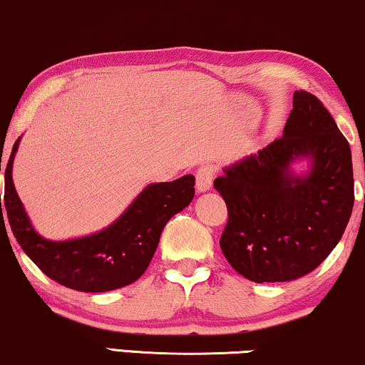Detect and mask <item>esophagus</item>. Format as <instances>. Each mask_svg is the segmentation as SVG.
I'll use <instances>...</instances> for the list:
<instances>
[{
  "mask_svg": "<svg viewBox=\"0 0 365 365\" xmlns=\"http://www.w3.org/2000/svg\"><path fill=\"white\" fill-rule=\"evenodd\" d=\"M215 168L210 164L201 165L196 173V189L197 192H206L212 187V179H215Z\"/></svg>",
  "mask_w": 365,
  "mask_h": 365,
  "instance_id": "34e87169",
  "label": "esophagus"
}]
</instances>
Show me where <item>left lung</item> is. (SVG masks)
<instances>
[{
    "label": "left lung",
    "instance_id": "1",
    "mask_svg": "<svg viewBox=\"0 0 365 365\" xmlns=\"http://www.w3.org/2000/svg\"><path fill=\"white\" fill-rule=\"evenodd\" d=\"M297 158L311 160L305 177L291 171ZM223 171L215 179L228 207L220 246L248 280H297L314 272L342 238L354 207L352 154L312 93H293L280 139Z\"/></svg>",
    "mask_w": 365,
    "mask_h": 365
}]
</instances>
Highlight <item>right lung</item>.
Returning a JSON list of instances; mask_svg holds the SVG:
<instances>
[{
    "instance_id": "obj_1",
    "label": "right lung",
    "mask_w": 365,
    "mask_h": 365,
    "mask_svg": "<svg viewBox=\"0 0 365 365\" xmlns=\"http://www.w3.org/2000/svg\"><path fill=\"white\" fill-rule=\"evenodd\" d=\"M18 144L20 139L13 145L4 169L3 206L8 223L31 262L51 280L73 290L97 293L134 283L148 269L165 223L194 197V176L191 174L171 182L149 184L119 220L106 230L82 238L46 240L31 226L13 184V159ZM0 215V223L3 221L4 225L1 196Z\"/></svg>"
}]
</instances>
